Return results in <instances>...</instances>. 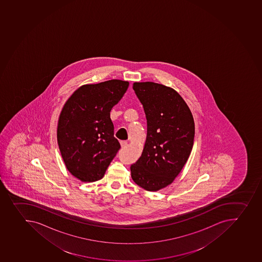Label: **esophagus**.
<instances>
[{"instance_id": "34e87169", "label": "esophagus", "mask_w": 262, "mask_h": 262, "mask_svg": "<svg viewBox=\"0 0 262 262\" xmlns=\"http://www.w3.org/2000/svg\"><path fill=\"white\" fill-rule=\"evenodd\" d=\"M120 144H121V147H122V148H124V147L127 146V141H121Z\"/></svg>"}]
</instances>
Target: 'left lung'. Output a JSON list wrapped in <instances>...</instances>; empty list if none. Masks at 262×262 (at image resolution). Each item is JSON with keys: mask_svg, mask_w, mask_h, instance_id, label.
<instances>
[{"mask_svg": "<svg viewBox=\"0 0 262 262\" xmlns=\"http://www.w3.org/2000/svg\"><path fill=\"white\" fill-rule=\"evenodd\" d=\"M133 88L144 106L147 136L141 156L130 167L131 177L144 190L157 191L174 182L188 160L193 117L173 88L151 81L135 82Z\"/></svg>", "mask_w": 262, "mask_h": 262, "instance_id": "obj_1", "label": "left lung"}]
</instances>
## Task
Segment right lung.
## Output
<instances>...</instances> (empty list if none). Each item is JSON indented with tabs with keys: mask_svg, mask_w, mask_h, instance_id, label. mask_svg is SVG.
Wrapping results in <instances>:
<instances>
[{
	"mask_svg": "<svg viewBox=\"0 0 262 262\" xmlns=\"http://www.w3.org/2000/svg\"><path fill=\"white\" fill-rule=\"evenodd\" d=\"M129 82L110 80L78 88L59 114L57 140L67 170L82 182L99 181L120 144L110 118Z\"/></svg>",
	"mask_w": 262,
	"mask_h": 262,
	"instance_id": "1",
	"label": "right lung"
}]
</instances>
